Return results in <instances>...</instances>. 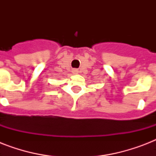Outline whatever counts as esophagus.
Returning <instances> with one entry per match:
<instances>
[{"label": "esophagus", "instance_id": "1", "mask_svg": "<svg viewBox=\"0 0 156 156\" xmlns=\"http://www.w3.org/2000/svg\"><path fill=\"white\" fill-rule=\"evenodd\" d=\"M73 73H78V69H73Z\"/></svg>", "mask_w": 156, "mask_h": 156}]
</instances>
